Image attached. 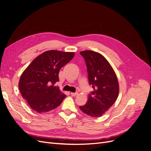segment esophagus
Instances as JSON below:
<instances>
[{"label":"esophagus","instance_id":"obj_1","mask_svg":"<svg viewBox=\"0 0 151 151\" xmlns=\"http://www.w3.org/2000/svg\"><path fill=\"white\" fill-rule=\"evenodd\" d=\"M77 94H78L77 93H70V94L71 96H76Z\"/></svg>","mask_w":151,"mask_h":151}]
</instances>
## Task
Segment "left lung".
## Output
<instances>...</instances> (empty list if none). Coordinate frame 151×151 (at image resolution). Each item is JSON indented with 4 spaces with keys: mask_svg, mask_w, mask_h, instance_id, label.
I'll list each match as a JSON object with an SVG mask.
<instances>
[{
    "mask_svg": "<svg viewBox=\"0 0 151 151\" xmlns=\"http://www.w3.org/2000/svg\"><path fill=\"white\" fill-rule=\"evenodd\" d=\"M84 58L88 80L93 91L81 110L92 117L101 116L116 101L119 84L113 68L101 54L91 50L80 52Z\"/></svg>",
    "mask_w": 151,
    "mask_h": 151,
    "instance_id": "8db88e82",
    "label": "left lung"
}]
</instances>
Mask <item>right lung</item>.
<instances>
[{
	"instance_id": "right-lung-1",
	"label": "right lung",
	"mask_w": 151,
	"mask_h": 151,
	"mask_svg": "<svg viewBox=\"0 0 151 151\" xmlns=\"http://www.w3.org/2000/svg\"><path fill=\"white\" fill-rule=\"evenodd\" d=\"M74 52H45L35 58L20 77L19 89L22 98L34 111L48 112L60 105L66 95L54 84L59 81L60 68L74 57Z\"/></svg>"
}]
</instances>
